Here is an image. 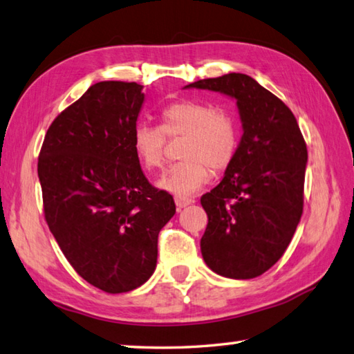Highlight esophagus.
<instances>
[{
  "label": "esophagus",
  "instance_id": "34e87169",
  "mask_svg": "<svg viewBox=\"0 0 354 354\" xmlns=\"http://www.w3.org/2000/svg\"><path fill=\"white\" fill-rule=\"evenodd\" d=\"M174 202H176V206L178 209L182 208H186V206L192 203V200L189 197H183V196H176L174 197Z\"/></svg>",
  "mask_w": 354,
  "mask_h": 354
}]
</instances>
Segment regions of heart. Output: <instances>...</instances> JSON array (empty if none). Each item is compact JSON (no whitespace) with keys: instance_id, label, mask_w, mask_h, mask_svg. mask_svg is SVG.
<instances>
[{"instance_id":"obj_1","label":"heart","mask_w":354,"mask_h":354,"mask_svg":"<svg viewBox=\"0 0 354 354\" xmlns=\"http://www.w3.org/2000/svg\"><path fill=\"white\" fill-rule=\"evenodd\" d=\"M166 136L186 137L183 162L172 165L160 177V189L176 196L194 194L214 171L226 168L234 158L239 145L236 120L225 111L212 106L182 100L162 111V126L137 124L132 134V146L146 169H157L165 162Z\"/></svg>"}]
</instances>
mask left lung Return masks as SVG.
Segmentation results:
<instances>
[{
    "label": "left lung",
    "mask_w": 354,
    "mask_h": 354,
    "mask_svg": "<svg viewBox=\"0 0 354 354\" xmlns=\"http://www.w3.org/2000/svg\"><path fill=\"white\" fill-rule=\"evenodd\" d=\"M205 89L236 100L242 137L225 176L200 198L208 226L200 240L205 263L230 279L270 270L290 245L304 208L308 154L296 117L245 73L198 80Z\"/></svg>",
    "instance_id": "left-lung-1"
}]
</instances>
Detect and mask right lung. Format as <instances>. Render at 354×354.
<instances>
[{
  "instance_id": "obj_1",
  "label": "right lung",
  "mask_w": 354,
  "mask_h": 354,
  "mask_svg": "<svg viewBox=\"0 0 354 354\" xmlns=\"http://www.w3.org/2000/svg\"><path fill=\"white\" fill-rule=\"evenodd\" d=\"M143 103L142 84H92L53 120L38 158L52 236L86 282L112 295L152 276L158 232L176 214L132 146Z\"/></svg>"
}]
</instances>
